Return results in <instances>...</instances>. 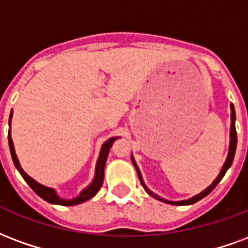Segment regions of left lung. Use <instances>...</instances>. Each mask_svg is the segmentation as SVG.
Masks as SVG:
<instances>
[{
	"mask_svg": "<svg viewBox=\"0 0 248 248\" xmlns=\"http://www.w3.org/2000/svg\"><path fill=\"white\" fill-rule=\"evenodd\" d=\"M231 131H230V149H229V156H227V158H226V162L225 165H223V168H222V170H220L219 176L217 177L216 180H214V182L211 184L207 189H205V190L202 191V193H200V194H197L196 197H193V198H190V200L187 201H181V202H170V201H166V200H162V198H160L158 196H156L155 193H152L148 187L145 186V184L142 182V178H141V174H140V170H139V168H137V165L135 164V161H133V158H132V161H133V164H135V168H136L137 170V174H139V178H140V182H141L142 187L145 189L146 193L149 194V196L155 197V198H157V200L162 201V202H166V203H171V205H191V203H196L197 201L202 200L203 197H206L209 193H211L213 191V189L216 187L218 184H219V181L223 178V176L226 174V171H227V169L230 168L231 164H232V160H234V156H235V151H236V141H238V139H236V129H235V111H234V106L231 104Z\"/></svg>",
	"mask_w": 248,
	"mask_h": 248,
	"instance_id": "obj_1",
	"label": "left lung"
}]
</instances>
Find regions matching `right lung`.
I'll use <instances>...</instances> for the list:
<instances>
[{"instance_id": "add662e5", "label": "right lung", "mask_w": 248, "mask_h": 248, "mask_svg": "<svg viewBox=\"0 0 248 248\" xmlns=\"http://www.w3.org/2000/svg\"><path fill=\"white\" fill-rule=\"evenodd\" d=\"M10 119H12V115H10ZM116 140V137H112L108 141H106L103 144L102 151H100V156H99V160H97L96 164V174H95V180L92 182L91 185L88 186L87 189L80 193V196L77 197V198H72V200H62L57 196V193L54 191V189H50V187H46V186L38 184L37 181H34L31 177H29L23 169L19 165L18 162L17 155H16V151H14V145H13L12 137H10V132H9V148H10V153H12V158L14 165L18 169V171L21 173V176L23 177V180L28 182V185L31 187L32 190L37 193L38 196L43 198L45 201H47L50 203H55V205H63V206H72L78 205V203H82L84 201L90 200L92 197L96 194L99 189L102 187L103 180H104V166H106L107 157H108V152H109V148L112 146L113 141Z\"/></svg>"}]
</instances>
